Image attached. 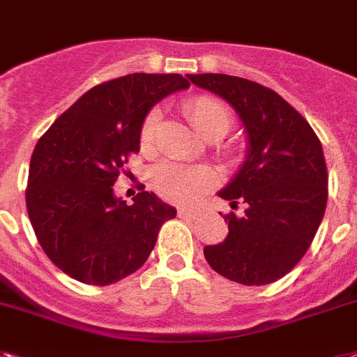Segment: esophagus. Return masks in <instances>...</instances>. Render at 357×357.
Segmentation results:
<instances>
[{
	"label": "esophagus",
	"instance_id": "esophagus-1",
	"mask_svg": "<svg viewBox=\"0 0 357 357\" xmlns=\"http://www.w3.org/2000/svg\"><path fill=\"white\" fill-rule=\"evenodd\" d=\"M178 214L181 218H196L198 216V211H194V208H178Z\"/></svg>",
	"mask_w": 357,
	"mask_h": 357
}]
</instances>
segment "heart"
<instances>
[{"mask_svg":"<svg viewBox=\"0 0 357 357\" xmlns=\"http://www.w3.org/2000/svg\"><path fill=\"white\" fill-rule=\"evenodd\" d=\"M185 113L192 128L207 141H220L231 130V113L224 104L211 97H194L185 104ZM159 109H152L141 126V146L150 150L158 133ZM216 183L213 170L205 167L165 163L159 165L152 174V185L163 198L176 204H192L199 194Z\"/></svg>","mask_w":357,"mask_h":357,"instance_id":"1","label":"heart"}]
</instances>
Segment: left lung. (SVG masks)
I'll list each match as a JSON object with an SVG mask.
<instances>
[{
	"label": "left lung",
	"mask_w": 357,
	"mask_h": 357,
	"mask_svg": "<svg viewBox=\"0 0 357 357\" xmlns=\"http://www.w3.org/2000/svg\"><path fill=\"white\" fill-rule=\"evenodd\" d=\"M187 77L233 106L248 139L244 163L218 190L233 208L244 204V214H225L229 234L205 245V259L234 282H275L303 259L324 216L328 174L321 141L273 89L222 73Z\"/></svg>",
	"instance_id": "1"
}]
</instances>
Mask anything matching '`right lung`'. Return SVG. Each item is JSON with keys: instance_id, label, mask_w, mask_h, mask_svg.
<instances>
[{"instance_id": "1", "label": "right lung", "mask_w": 357, "mask_h": 357, "mask_svg": "<svg viewBox=\"0 0 357 357\" xmlns=\"http://www.w3.org/2000/svg\"><path fill=\"white\" fill-rule=\"evenodd\" d=\"M188 86L181 75L149 73L98 84L40 137L29 167L27 213L42 249L66 275L108 286L146 262L176 208L149 190L126 205L113 185L141 149L150 109Z\"/></svg>"}]
</instances>
